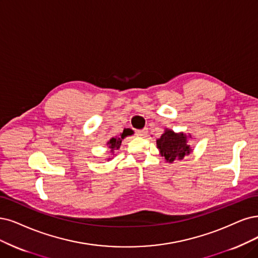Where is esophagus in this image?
<instances>
[{"label":"esophagus","instance_id":"34e87169","mask_svg":"<svg viewBox=\"0 0 258 258\" xmlns=\"http://www.w3.org/2000/svg\"><path fill=\"white\" fill-rule=\"evenodd\" d=\"M148 134V130L144 128V130H138L136 131V135L140 136V137H145Z\"/></svg>","mask_w":258,"mask_h":258}]
</instances>
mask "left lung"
I'll return each mask as SVG.
<instances>
[{"label":"left lung","mask_w":258,"mask_h":258,"mask_svg":"<svg viewBox=\"0 0 258 258\" xmlns=\"http://www.w3.org/2000/svg\"><path fill=\"white\" fill-rule=\"evenodd\" d=\"M157 149L160 154L169 163L177 159H183L185 155L190 154L191 148L188 145V137L184 133H174L166 128L165 133L156 140Z\"/></svg>","instance_id":"left-lung-1"}]
</instances>
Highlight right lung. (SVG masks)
<instances>
[{
  "mask_svg": "<svg viewBox=\"0 0 258 258\" xmlns=\"http://www.w3.org/2000/svg\"><path fill=\"white\" fill-rule=\"evenodd\" d=\"M132 134H133L132 131H131V132H127V133H124V132H123L122 134L120 135V137H112V138L107 142V146H108V148L110 149V152H112V153H113L114 150H118V149L120 148V146H121L122 139H124L126 136H130V135H132ZM108 159H110V158H108Z\"/></svg>",
  "mask_w": 258,
  "mask_h": 258,
  "instance_id": "right-lung-1",
  "label": "right lung"
}]
</instances>
